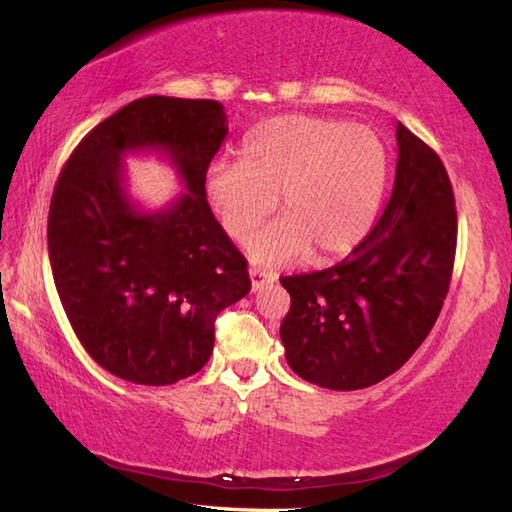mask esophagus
<instances>
[{
  "instance_id": "34e87169",
  "label": "esophagus",
  "mask_w": 512,
  "mask_h": 512,
  "mask_svg": "<svg viewBox=\"0 0 512 512\" xmlns=\"http://www.w3.org/2000/svg\"><path fill=\"white\" fill-rule=\"evenodd\" d=\"M248 275H250V290H253V292L262 290L264 286L273 284V281H275L273 275H268L266 270H259V268H250Z\"/></svg>"
}]
</instances>
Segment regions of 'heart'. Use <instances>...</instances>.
<instances>
[{
	"label": "heart",
	"instance_id": "obj_1",
	"mask_svg": "<svg viewBox=\"0 0 512 512\" xmlns=\"http://www.w3.org/2000/svg\"><path fill=\"white\" fill-rule=\"evenodd\" d=\"M389 156L365 125L319 116H277L250 134L242 160H215L204 195L224 231L244 239L275 211L284 220L250 237L255 264H314L363 242L383 198Z\"/></svg>",
	"mask_w": 512,
	"mask_h": 512
}]
</instances>
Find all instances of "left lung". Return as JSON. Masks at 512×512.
<instances>
[{"mask_svg":"<svg viewBox=\"0 0 512 512\" xmlns=\"http://www.w3.org/2000/svg\"><path fill=\"white\" fill-rule=\"evenodd\" d=\"M396 180L383 215L341 264L281 277L290 310L281 343L292 372L352 391L405 365L427 339L453 273V189L427 143L398 123Z\"/></svg>","mask_w":512,"mask_h":512,"instance_id":"obj_1","label":"left lung"}]
</instances>
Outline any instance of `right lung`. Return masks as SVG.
Masks as SVG:
<instances>
[{"label": "right lung", "instance_id": "right-lung-1", "mask_svg": "<svg viewBox=\"0 0 512 512\" xmlns=\"http://www.w3.org/2000/svg\"><path fill=\"white\" fill-rule=\"evenodd\" d=\"M228 134L217 101L145 96L85 136L52 193L54 286L96 363L136 385H173L213 352L215 317L248 295L246 259L204 195ZM167 157L185 191L156 212L126 193L129 153Z\"/></svg>", "mask_w": 512, "mask_h": 512}]
</instances>
